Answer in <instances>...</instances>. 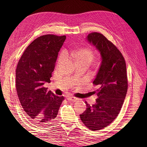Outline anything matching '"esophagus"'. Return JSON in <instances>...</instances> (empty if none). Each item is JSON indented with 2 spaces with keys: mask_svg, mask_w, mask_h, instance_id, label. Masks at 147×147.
Wrapping results in <instances>:
<instances>
[{
  "mask_svg": "<svg viewBox=\"0 0 147 147\" xmlns=\"http://www.w3.org/2000/svg\"><path fill=\"white\" fill-rule=\"evenodd\" d=\"M67 100L68 101H72V102H75L76 100H78V98H76V97H74V96H68L66 97Z\"/></svg>",
  "mask_w": 147,
  "mask_h": 147,
  "instance_id": "esophagus-1",
  "label": "esophagus"
}]
</instances>
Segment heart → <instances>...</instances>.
Here are the masks:
<instances>
[{
    "instance_id": "heart-1",
    "label": "heart",
    "mask_w": 147,
    "mask_h": 147,
    "mask_svg": "<svg viewBox=\"0 0 147 147\" xmlns=\"http://www.w3.org/2000/svg\"><path fill=\"white\" fill-rule=\"evenodd\" d=\"M71 56L76 64H85L89 65L95 57V54L92 48L84 47H80L72 51L71 52ZM64 57L65 53L62 52L59 56V63L63 60Z\"/></svg>"
}]
</instances>
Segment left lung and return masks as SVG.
<instances>
[{
  "instance_id": "1",
  "label": "left lung",
  "mask_w": 147,
  "mask_h": 147,
  "mask_svg": "<svg viewBox=\"0 0 147 147\" xmlns=\"http://www.w3.org/2000/svg\"><path fill=\"white\" fill-rule=\"evenodd\" d=\"M87 40L100 52L102 61L93 82L97 86L93 92L98 96L96 104L90 105L85 102L87 108L80 116L88 129L98 131L109 126L119 114L128 86L126 65L119 50L102 34L90 33Z\"/></svg>"
}]
</instances>
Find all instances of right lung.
I'll return each mask as SVG.
<instances>
[{"label": "right lung", "instance_id": "1", "mask_svg": "<svg viewBox=\"0 0 147 147\" xmlns=\"http://www.w3.org/2000/svg\"><path fill=\"white\" fill-rule=\"evenodd\" d=\"M66 36L48 34L34 40L24 51L16 70V87L22 107L33 122L45 125L57 117L64 100L44 87L50 83L58 52Z\"/></svg>", "mask_w": 147, "mask_h": 147}]
</instances>
